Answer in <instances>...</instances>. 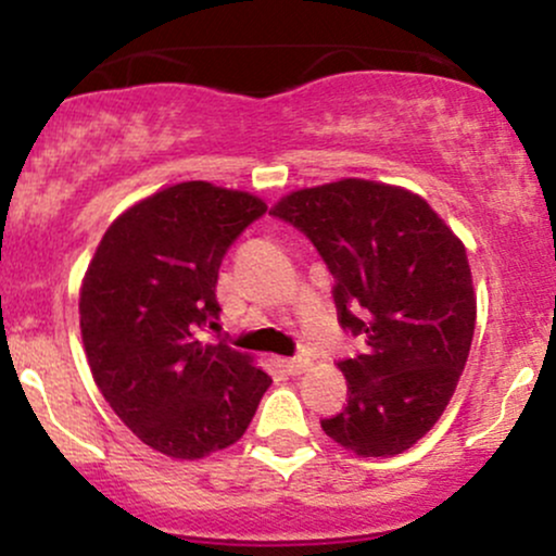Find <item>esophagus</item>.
<instances>
[{
    "mask_svg": "<svg viewBox=\"0 0 556 556\" xmlns=\"http://www.w3.org/2000/svg\"><path fill=\"white\" fill-rule=\"evenodd\" d=\"M282 363H285L287 374H292V376L303 374L305 368H308V358H303V355H298V358H287V361H282Z\"/></svg>",
    "mask_w": 556,
    "mask_h": 556,
    "instance_id": "34e87169",
    "label": "esophagus"
}]
</instances>
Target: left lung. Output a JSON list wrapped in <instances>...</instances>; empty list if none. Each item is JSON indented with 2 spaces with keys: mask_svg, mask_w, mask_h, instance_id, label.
Returning a JSON list of instances; mask_svg holds the SVG:
<instances>
[{
  "mask_svg": "<svg viewBox=\"0 0 556 556\" xmlns=\"http://www.w3.org/2000/svg\"><path fill=\"white\" fill-rule=\"evenodd\" d=\"M269 214L314 242L337 318L363 340L340 361L348 407L321 429L363 457L410 450L455 394L473 342L465 245L424 198L368 180L298 190Z\"/></svg>",
  "mask_w": 556,
  "mask_h": 556,
  "instance_id": "8db88e82",
  "label": "left lung"
}]
</instances>
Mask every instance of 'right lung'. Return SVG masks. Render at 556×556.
<instances>
[{
    "label": "right lung",
    "mask_w": 556,
    "mask_h": 556,
    "mask_svg": "<svg viewBox=\"0 0 556 556\" xmlns=\"http://www.w3.org/2000/svg\"><path fill=\"white\" fill-rule=\"evenodd\" d=\"M266 203L212 182L146 198L101 238L80 287V331L96 387L143 444L198 460L245 433L271 379L216 329L227 248Z\"/></svg>",
    "instance_id": "obj_1"
}]
</instances>
